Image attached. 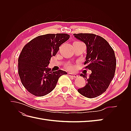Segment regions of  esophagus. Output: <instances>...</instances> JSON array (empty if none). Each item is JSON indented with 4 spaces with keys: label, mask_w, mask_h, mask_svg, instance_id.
Wrapping results in <instances>:
<instances>
[{
    "label": "esophagus",
    "mask_w": 131,
    "mask_h": 131,
    "mask_svg": "<svg viewBox=\"0 0 131 131\" xmlns=\"http://www.w3.org/2000/svg\"><path fill=\"white\" fill-rule=\"evenodd\" d=\"M68 75L69 77H73V78H77L78 77V75H77V74H71V73H68Z\"/></svg>",
    "instance_id": "esophagus-1"
}]
</instances>
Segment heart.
Here are the masks:
<instances>
[{"instance_id":"heart-1","label":"heart","mask_w":131,"mask_h":131,"mask_svg":"<svg viewBox=\"0 0 131 131\" xmlns=\"http://www.w3.org/2000/svg\"><path fill=\"white\" fill-rule=\"evenodd\" d=\"M66 68H67V69H68L69 71H73L74 70V67L71 64H68L66 66Z\"/></svg>"}]
</instances>
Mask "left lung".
I'll return each instance as SVG.
<instances>
[{"label": "left lung", "instance_id": "8db88e82", "mask_svg": "<svg viewBox=\"0 0 131 131\" xmlns=\"http://www.w3.org/2000/svg\"><path fill=\"white\" fill-rule=\"evenodd\" d=\"M74 35L86 45L84 64L86 65L85 69L92 72L89 78L85 74H80L81 77L87 79V84L78 91L86 97H97L106 91L114 77L116 66L114 51L105 39L99 35L91 33Z\"/></svg>", "mask_w": 131, "mask_h": 131}]
</instances>
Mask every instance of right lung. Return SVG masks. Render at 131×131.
<instances>
[{
    "instance_id": "1",
    "label": "right lung",
    "mask_w": 131,
    "mask_h": 131,
    "mask_svg": "<svg viewBox=\"0 0 131 131\" xmlns=\"http://www.w3.org/2000/svg\"><path fill=\"white\" fill-rule=\"evenodd\" d=\"M69 37L64 33L40 35L23 47L18 60V73L29 93L38 97L45 96L54 89L59 78L67 74L62 70L52 72L47 67L51 57Z\"/></svg>"
}]
</instances>
